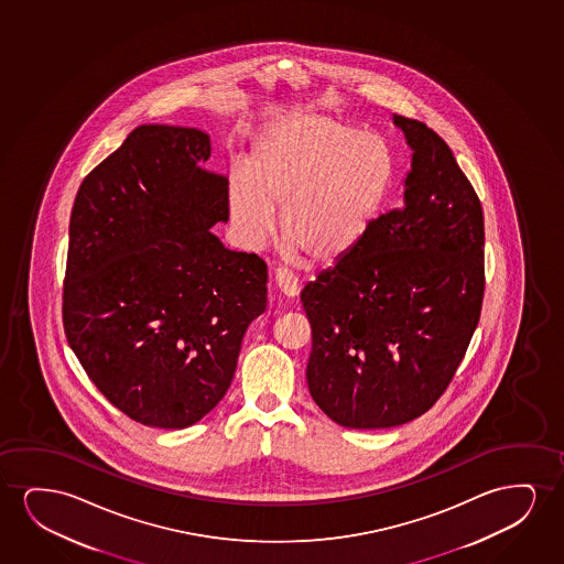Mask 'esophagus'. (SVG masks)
<instances>
[{"mask_svg": "<svg viewBox=\"0 0 564 564\" xmlns=\"http://www.w3.org/2000/svg\"><path fill=\"white\" fill-rule=\"evenodd\" d=\"M273 281H275V285H278L279 293L286 296V299H296V296H299V291H301L299 279L294 278L291 271H273Z\"/></svg>", "mask_w": 564, "mask_h": 564, "instance_id": "esophagus-1", "label": "esophagus"}]
</instances>
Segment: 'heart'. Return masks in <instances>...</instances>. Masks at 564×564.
Listing matches in <instances>:
<instances>
[{
  "label": "heart",
  "instance_id": "obj_1",
  "mask_svg": "<svg viewBox=\"0 0 564 564\" xmlns=\"http://www.w3.org/2000/svg\"><path fill=\"white\" fill-rule=\"evenodd\" d=\"M393 181V150L381 134L327 113L293 111L256 134L227 200L248 247L270 239L281 208L283 239L312 262L327 263L368 237Z\"/></svg>",
  "mask_w": 564,
  "mask_h": 564
}]
</instances>
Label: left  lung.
<instances>
[{"instance_id": "left-lung-1", "label": "left lung", "mask_w": 564, "mask_h": 564, "mask_svg": "<svg viewBox=\"0 0 564 564\" xmlns=\"http://www.w3.org/2000/svg\"><path fill=\"white\" fill-rule=\"evenodd\" d=\"M409 144L402 206L302 289L312 325L308 389L350 430L432 409L463 362L484 299V212L451 148L393 116Z\"/></svg>"}]
</instances>
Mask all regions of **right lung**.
Listing matches in <instances>:
<instances>
[{
    "mask_svg": "<svg viewBox=\"0 0 564 564\" xmlns=\"http://www.w3.org/2000/svg\"><path fill=\"white\" fill-rule=\"evenodd\" d=\"M206 132L140 124L88 173L70 212L63 327L88 378L140 424L183 430L224 399L265 312L262 258L209 231L227 178Z\"/></svg>",
    "mask_w": 564,
    "mask_h": 564,
    "instance_id": "right-lung-1",
    "label": "right lung"
}]
</instances>
